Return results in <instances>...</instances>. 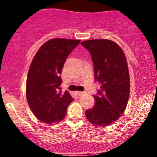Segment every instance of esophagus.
I'll return each mask as SVG.
<instances>
[{"label": "esophagus", "mask_w": 157, "mask_h": 157, "mask_svg": "<svg viewBox=\"0 0 157 157\" xmlns=\"http://www.w3.org/2000/svg\"><path fill=\"white\" fill-rule=\"evenodd\" d=\"M76 94H77L78 96H82V95H83V94H85V92H81V91H77V92H76Z\"/></svg>", "instance_id": "obj_1"}]
</instances>
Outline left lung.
<instances>
[{
	"mask_svg": "<svg viewBox=\"0 0 157 157\" xmlns=\"http://www.w3.org/2000/svg\"><path fill=\"white\" fill-rule=\"evenodd\" d=\"M81 45L90 52L95 80L101 83V89L94 96L95 105L86 111V116L94 125L107 127L123 115L128 102L127 59L120 45L110 40H87Z\"/></svg>",
	"mask_w": 157,
	"mask_h": 157,
	"instance_id": "1",
	"label": "left lung"
}]
</instances>
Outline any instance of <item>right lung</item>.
Segmentation results:
<instances>
[{"label":"right lung","mask_w":157,"mask_h":157,"mask_svg":"<svg viewBox=\"0 0 157 157\" xmlns=\"http://www.w3.org/2000/svg\"><path fill=\"white\" fill-rule=\"evenodd\" d=\"M80 40L55 38L43 44L32 60L27 75L26 95L30 110L37 120L50 124L66 116L73 98L61 93V74L67 57Z\"/></svg>","instance_id":"obj_1"}]
</instances>
